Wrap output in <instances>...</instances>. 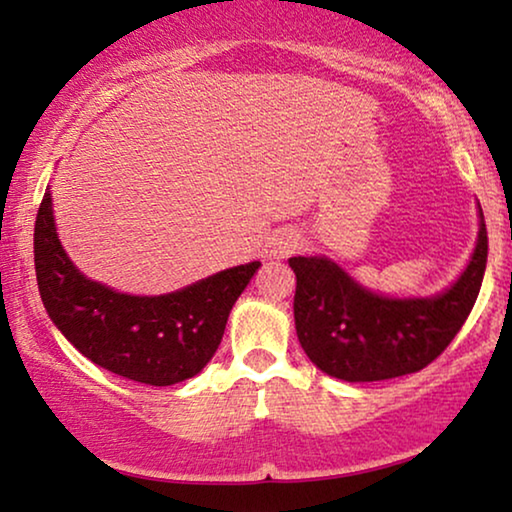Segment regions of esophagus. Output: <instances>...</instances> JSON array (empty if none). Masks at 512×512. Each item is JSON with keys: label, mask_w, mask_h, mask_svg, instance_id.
Here are the masks:
<instances>
[{"label": "esophagus", "mask_w": 512, "mask_h": 512, "mask_svg": "<svg viewBox=\"0 0 512 512\" xmlns=\"http://www.w3.org/2000/svg\"><path fill=\"white\" fill-rule=\"evenodd\" d=\"M293 247H296V242L293 240H289V237H286V240H282L275 247V256H286V254H291L293 251Z\"/></svg>", "instance_id": "esophagus-1"}]
</instances>
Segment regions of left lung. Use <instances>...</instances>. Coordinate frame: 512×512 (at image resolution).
<instances>
[{
  "label": "left lung",
  "mask_w": 512,
  "mask_h": 512,
  "mask_svg": "<svg viewBox=\"0 0 512 512\" xmlns=\"http://www.w3.org/2000/svg\"><path fill=\"white\" fill-rule=\"evenodd\" d=\"M296 272L293 319L305 354L326 375L377 382L417 373L445 352L478 300L487 265V228L471 263L436 298L391 300L361 289L328 258H289Z\"/></svg>",
  "instance_id": "1"
}]
</instances>
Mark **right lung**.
Instances as JSON below:
<instances>
[{
    "instance_id": "obj_1",
    "label": "right lung",
    "mask_w": 512,
    "mask_h": 512,
    "mask_svg": "<svg viewBox=\"0 0 512 512\" xmlns=\"http://www.w3.org/2000/svg\"><path fill=\"white\" fill-rule=\"evenodd\" d=\"M258 268V261L237 265L167 296H128L74 268L55 235L48 191L34 223V270L48 317L86 359L151 387L184 382L207 366Z\"/></svg>"
}]
</instances>
